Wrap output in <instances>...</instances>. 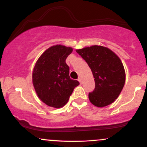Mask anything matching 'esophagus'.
Returning a JSON list of instances; mask_svg holds the SVG:
<instances>
[{"mask_svg":"<svg viewBox=\"0 0 147 147\" xmlns=\"http://www.w3.org/2000/svg\"><path fill=\"white\" fill-rule=\"evenodd\" d=\"M78 81L79 82V83L80 84H82V78H81V77H79L78 78Z\"/></svg>","mask_w":147,"mask_h":147,"instance_id":"1","label":"esophagus"}]
</instances>
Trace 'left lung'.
<instances>
[{"label": "left lung", "mask_w": 147, "mask_h": 147, "mask_svg": "<svg viewBox=\"0 0 147 147\" xmlns=\"http://www.w3.org/2000/svg\"><path fill=\"white\" fill-rule=\"evenodd\" d=\"M76 52L87 62L95 78V90L88 94L90 102L99 108L113 103L126 81L125 70L119 57L102 45L85 47Z\"/></svg>", "instance_id": "obj_1"}]
</instances>
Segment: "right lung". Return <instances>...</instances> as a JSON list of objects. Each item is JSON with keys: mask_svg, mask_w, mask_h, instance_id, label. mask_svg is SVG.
I'll use <instances>...</instances> for the list:
<instances>
[{"mask_svg": "<svg viewBox=\"0 0 147 147\" xmlns=\"http://www.w3.org/2000/svg\"><path fill=\"white\" fill-rule=\"evenodd\" d=\"M71 47L52 45L37 59L32 71V84L37 96L50 107L60 109L67 104L74 88L79 85L70 79L65 59Z\"/></svg>", "mask_w": 147, "mask_h": 147, "instance_id": "1", "label": "right lung"}]
</instances>
